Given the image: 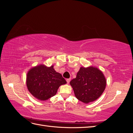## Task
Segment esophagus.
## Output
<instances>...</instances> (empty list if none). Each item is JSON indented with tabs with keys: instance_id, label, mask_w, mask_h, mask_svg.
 <instances>
[{
	"instance_id": "1",
	"label": "esophagus",
	"mask_w": 133,
	"mask_h": 133,
	"mask_svg": "<svg viewBox=\"0 0 133 133\" xmlns=\"http://www.w3.org/2000/svg\"><path fill=\"white\" fill-rule=\"evenodd\" d=\"M66 80L67 83H68V84H69V83H70V79H67Z\"/></svg>"
}]
</instances>
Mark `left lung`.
Segmentation results:
<instances>
[{
    "label": "left lung",
    "mask_w": 133,
    "mask_h": 133,
    "mask_svg": "<svg viewBox=\"0 0 133 133\" xmlns=\"http://www.w3.org/2000/svg\"><path fill=\"white\" fill-rule=\"evenodd\" d=\"M75 97L88 104L97 100L102 95L107 85L103 72L95 66L80 67L76 78L71 80Z\"/></svg>",
    "instance_id": "8db88e82"
}]
</instances>
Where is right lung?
Wrapping results in <instances>:
<instances>
[{"mask_svg": "<svg viewBox=\"0 0 133 133\" xmlns=\"http://www.w3.org/2000/svg\"><path fill=\"white\" fill-rule=\"evenodd\" d=\"M66 83L61 74L56 71L54 65L40 64L28 71L26 84L28 90L34 98L45 101L57 94L60 86Z\"/></svg>", "mask_w": 133, "mask_h": 133, "instance_id": "1", "label": "right lung"}]
</instances>
